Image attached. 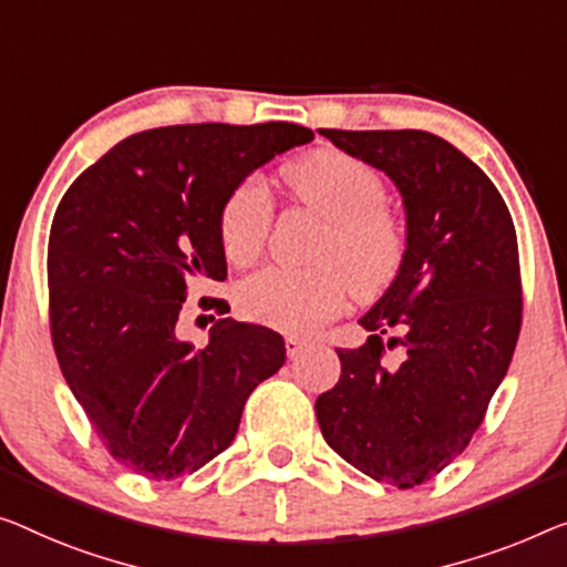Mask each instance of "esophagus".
Listing matches in <instances>:
<instances>
[{
    "mask_svg": "<svg viewBox=\"0 0 567 567\" xmlns=\"http://www.w3.org/2000/svg\"><path fill=\"white\" fill-rule=\"evenodd\" d=\"M306 346H308V341H302V338H295V336L285 338V351H287V357H290V359H295L298 353H302Z\"/></svg>",
    "mask_w": 567,
    "mask_h": 567,
    "instance_id": "obj_1",
    "label": "esophagus"
}]
</instances>
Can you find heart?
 Instances as JSON below:
<instances>
[{
    "label": "heart",
    "mask_w": 567,
    "mask_h": 567,
    "mask_svg": "<svg viewBox=\"0 0 567 567\" xmlns=\"http://www.w3.org/2000/svg\"><path fill=\"white\" fill-rule=\"evenodd\" d=\"M292 200L328 221L316 249L318 267L265 269L239 287V310L259 326L308 336L343 310L349 290L371 302L390 290L408 259V231L386 206L384 181L364 159L323 147L282 167ZM272 200L257 177H247L218 210V239L236 267L265 255L272 231Z\"/></svg>",
    "instance_id": "1"
}]
</instances>
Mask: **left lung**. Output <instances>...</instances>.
<instances>
[{"mask_svg":"<svg viewBox=\"0 0 567 567\" xmlns=\"http://www.w3.org/2000/svg\"><path fill=\"white\" fill-rule=\"evenodd\" d=\"M320 134L396 183L408 259L361 318L369 341L336 349L341 377L316 400L318 425L361 473L415 488L466 451L512 364L522 328L517 231L488 175L437 134Z\"/></svg>","mask_w":567,"mask_h":567,"instance_id":"8db88e82","label":"left lung"}]
</instances>
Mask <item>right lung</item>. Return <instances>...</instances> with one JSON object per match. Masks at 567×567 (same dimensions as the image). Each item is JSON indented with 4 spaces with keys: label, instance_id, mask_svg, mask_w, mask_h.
Masks as SVG:
<instances>
[{
    "label": "right lung",
    "instance_id": "1",
    "mask_svg": "<svg viewBox=\"0 0 567 567\" xmlns=\"http://www.w3.org/2000/svg\"><path fill=\"white\" fill-rule=\"evenodd\" d=\"M300 124H177L122 140L65 190L48 239L50 338L116 461L173 481L231 445L255 386L285 364L265 326L177 333L190 277L226 280L218 210L251 171L306 145ZM224 300L216 312H224Z\"/></svg>",
    "mask_w": 567,
    "mask_h": 567
}]
</instances>
